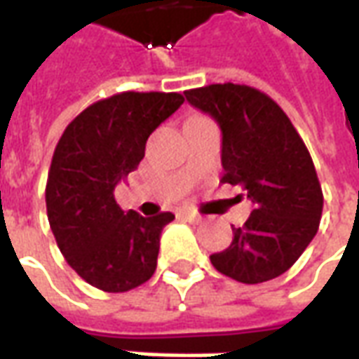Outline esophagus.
<instances>
[{"label": "esophagus", "mask_w": 359, "mask_h": 359, "mask_svg": "<svg viewBox=\"0 0 359 359\" xmlns=\"http://www.w3.org/2000/svg\"><path fill=\"white\" fill-rule=\"evenodd\" d=\"M180 215L187 219V221H190V223H200V221H202L200 213H196V211L192 210H182L180 211Z\"/></svg>", "instance_id": "34e87169"}]
</instances>
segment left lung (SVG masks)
Returning a JSON list of instances; mask_svg holds the SVG:
<instances>
[{"label":"left lung","instance_id":"8db88e82","mask_svg":"<svg viewBox=\"0 0 359 359\" xmlns=\"http://www.w3.org/2000/svg\"><path fill=\"white\" fill-rule=\"evenodd\" d=\"M190 105L217 121L223 134V182L242 187L254 203L231 246L210 256L226 277L257 285L283 275L313 241L323 192L306 144L269 95L244 84L184 92Z\"/></svg>","mask_w":359,"mask_h":359}]
</instances>
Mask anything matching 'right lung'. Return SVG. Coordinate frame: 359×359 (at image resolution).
Instances as JSON below:
<instances>
[{
	"label": "right lung",
	"instance_id": "right-lung-1",
	"mask_svg": "<svg viewBox=\"0 0 359 359\" xmlns=\"http://www.w3.org/2000/svg\"><path fill=\"white\" fill-rule=\"evenodd\" d=\"M182 102L177 92H121L76 115L55 146L46 184L51 233L67 264L103 292L133 290L156 271L159 236L175 215L123 211L115 187Z\"/></svg>",
	"mask_w": 359,
	"mask_h": 359
}]
</instances>
